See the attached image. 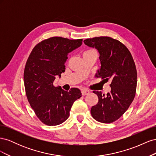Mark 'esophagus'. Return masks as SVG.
I'll use <instances>...</instances> for the list:
<instances>
[{
  "mask_svg": "<svg viewBox=\"0 0 156 156\" xmlns=\"http://www.w3.org/2000/svg\"><path fill=\"white\" fill-rule=\"evenodd\" d=\"M81 93L83 96H86V95H88V94L90 93V91L87 89H83L81 90Z\"/></svg>",
  "mask_w": 156,
  "mask_h": 156,
  "instance_id": "esophagus-1",
  "label": "esophagus"
}]
</instances>
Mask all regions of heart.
Wrapping results in <instances>:
<instances>
[{
  "label": "heart",
  "mask_w": 156,
  "mask_h": 156,
  "mask_svg": "<svg viewBox=\"0 0 156 156\" xmlns=\"http://www.w3.org/2000/svg\"><path fill=\"white\" fill-rule=\"evenodd\" d=\"M94 50H92V49H90V50H88V51H84V53H88V52H90V51H93ZM83 53V54H84Z\"/></svg>",
  "instance_id": "heart-1"
}]
</instances>
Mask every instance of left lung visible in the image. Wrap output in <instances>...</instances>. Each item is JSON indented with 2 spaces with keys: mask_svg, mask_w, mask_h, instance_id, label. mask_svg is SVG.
<instances>
[{
  "mask_svg": "<svg viewBox=\"0 0 156 156\" xmlns=\"http://www.w3.org/2000/svg\"><path fill=\"white\" fill-rule=\"evenodd\" d=\"M84 43L100 53L101 68L96 75L111 81V90L106 96L93 91L99 100L92 107L91 115L98 122L111 123L123 115L134 100L137 81L134 60L128 49L112 37H96L84 40Z\"/></svg>",
  "mask_w": 156,
  "mask_h": 156,
  "instance_id": "left-lung-1",
  "label": "left lung"
}]
</instances>
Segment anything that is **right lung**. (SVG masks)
I'll use <instances>...</instances> for the list:
<instances>
[{
  "label": "right lung",
  "mask_w": 156,
  "mask_h": 156,
  "mask_svg": "<svg viewBox=\"0 0 156 156\" xmlns=\"http://www.w3.org/2000/svg\"><path fill=\"white\" fill-rule=\"evenodd\" d=\"M82 41L52 37L37 44L28 58L24 71L26 95L37 117L46 125L63 123L73 102L82 96L77 88L67 92L53 85L56 77H60L65 72L68 53L79 48Z\"/></svg>",
  "instance_id": "obj_1"
}]
</instances>
